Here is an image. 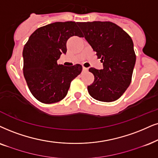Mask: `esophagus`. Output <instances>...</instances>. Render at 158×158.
I'll use <instances>...</instances> for the list:
<instances>
[{"label": "esophagus", "mask_w": 158, "mask_h": 158, "mask_svg": "<svg viewBox=\"0 0 158 158\" xmlns=\"http://www.w3.org/2000/svg\"><path fill=\"white\" fill-rule=\"evenodd\" d=\"M82 69H83V71H88V69H87V68H85V66H83Z\"/></svg>", "instance_id": "esophagus-1"}]
</instances>
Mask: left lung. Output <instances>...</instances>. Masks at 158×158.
Wrapping results in <instances>:
<instances>
[{"label": "left lung", "mask_w": 158, "mask_h": 158, "mask_svg": "<svg viewBox=\"0 0 158 158\" xmlns=\"http://www.w3.org/2000/svg\"><path fill=\"white\" fill-rule=\"evenodd\" d=\"M78 25L103 65L101 70L89 69L95 79L87 86L88 93L98 101H114L123 95L132 79L136 58L133 40L111 22H87Z\"/></svg>", "instance_id": "left-lung-1"}]
</instances>
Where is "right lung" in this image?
I'll return each mask as SVG.
<instances>
[{"instance_id": "add662e5", "label": "right lung", "mask_w": 158, "mask_h": 158, "mask_svg": "<svg viewBox=\"0 0 158 158\" xmlns=\"http://www.w3.org/2000/svg\"><path fill=\"white\" fill-rule=\"evenodd\" d=\"M78 23L57 22L33 32L23 49V74L32 95L43 103L60 101L66 96L71 81L80 74L82 66L57 64L67 51V40L83 37Z\"/></svg>"}]
</instances>
